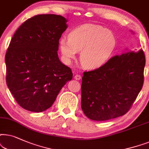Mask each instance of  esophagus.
Here are the masks:
<instances>
[{
  "mask_svg": "<svg viewBox=\"0 0 149 149\" xmlns=\"http://www.w3.org/2000/svg\"><path fill=\"white\" fill-rule=\"evenodd\" d=\"M81 78H82V77H81L80 75H79V74H76L74 76V78L76 79V80H80V79H81Z\"/></svg>",
  "mask_w": 149,
  "mask_h": 149,
  "instance_id": "obj_1",
  "label": "esophagus"
}]
</instances>
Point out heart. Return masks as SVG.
Returning <instances> with one entry per match:
<instances>
[{
  "label": "heart",
  "mask_w": 149,
  "mask_h": 149,
  "mask_svg": "<svg viewBox=\"0 0 149 149\" xmlns=\"http://www.w3.org/2000/svg\"><path fill=\"white\" fill-rule=\"evenodd\" d=\"M116 45L114 35L102 26L86 24L72 30L68 39L59 40L63 58L70 63L80 52V60L84 68H100L108 62Z\"/></svg>",
  "instance_id": "b5f03b06"
}]
</instances>
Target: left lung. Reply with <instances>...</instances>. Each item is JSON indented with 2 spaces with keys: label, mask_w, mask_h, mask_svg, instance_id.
Segmentation results:
<instances>
[{
  "label": "left lung",
  "mask_w": 149,
  "mask_h": 149,
  "mask_svg": "<svg viewBox=\"0 0 149 149\" xmlns=\"http://www.w3.org/2000/svg\"><path fill=\"white\" fill-rule=\"evenodd\" d=\"M145 55L142 49L116 55L100 68L83 73L81 107L93 120L125 114L144 83Z\"/></svg>",
  "instance_id": "obj_1"
}]
</instances>
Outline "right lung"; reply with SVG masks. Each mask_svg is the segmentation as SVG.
<instances>
[{
	"instance_id": "1",
	"label": "right lung",
	"mask_w": 149,
	"mask_h": 149,
	"mask_svg": "<svg viewBox=\"0 0 149 149\" xmlns=\"http://www.w3.org/2000/svg\"><path fill=\"white\" fill-rule=\"evenodd\" d=\"M66 22L61 15H35L22 23L11 39L5 55L6 82L25 110L41 112L50 108L72 79L71 69L61 62L57 52Z\"/></svg>"
}]
</instances>
